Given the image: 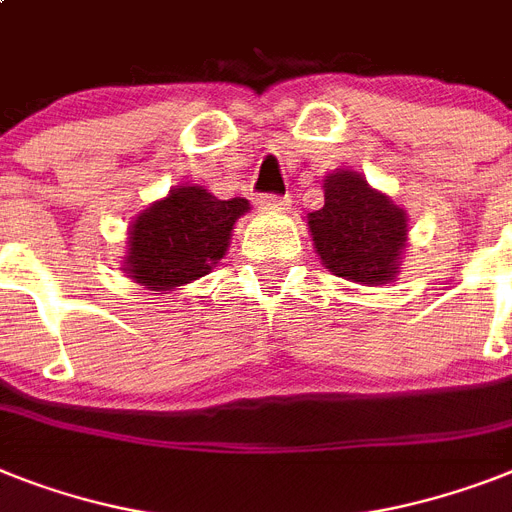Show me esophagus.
<instances>
[{"label": "esophagus", "mask_w": 512, "mask_h": 512, "mask_svg": "<svg viewBox=\"0 0 512 512\" xmlns=\"http://www.w3.org/2000/svg\"><path fill=\"white\" fill-rule=\"evenodd\" d=\"M263 207H286L289 205V197H278V194H260L257 199Z\"/></svg>", "instance_id": "1"}]
</instances>
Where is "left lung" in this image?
Here are the masks:
<instances>
[{"instance_id": "left-lung-1", "label": "left lung", "mask_w": 512, "mask_h": 512, "mask_svg": "<svg viewBox=\"0 0 512 512\" xmlns=\"http://www.w3.org/2000/svg\"><path fill=\"white\" fill-rule=\"evenodd\" d=\"M323 191V207L307 215L323 265L360 284L392 281L407 239L405 213L350 170L326 176Z\"/></svg>"}]
</instances>
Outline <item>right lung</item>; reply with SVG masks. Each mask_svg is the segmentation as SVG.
Returning <instances> with one entry per match:
<instances>
[{
  "label": "right lung",
  "instance_id": "1",
  "mask_svg": "<svg viewBox=\"0 0 512 512\" xmlns=\"http://www.w3.org/2000/svg\"><path fill=\"white\" fill-rule=\"evenodd\" d=\"M247 210L242 197L218 199L202 186L173 189L131 228L128 273L152 292L205 276L226 255L231 228Z\"/></svg>",
  "mask_w": 512,
  "mask_h": 512
}]
</instances>
